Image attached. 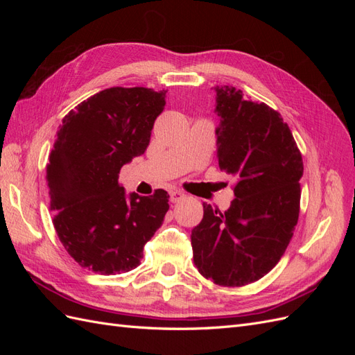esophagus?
Wrapping results in <instances>:
<instances>
[{
    "instance_id": "obj_1",
    "label": "esophagus",
    "mask_w": 355,
    "mask_h": 355,
    "mask_svg": "<svg viewBox=\"0 0 355 355\" xmlns=\"http://www.w3.org/2000/svg\"><path fill=\"white\" fill-rule=\"evenodd\" d=\"M184 197H185V194L180 189H171L170 191V200H171V202H178Z\"/></svg>"
}]
</instances>
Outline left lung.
I'll list each match as a JSON object with an SVG mask.
<instances>
[{
	"label": "left lung",
	"instance_id": "8db88e82",
	"mask_svg": "<svg viewBox=\"0 0 355 355\" xmlns=\"http://www.w3.org/2000/svg\"><path fill=\"white\" fill-rule=\"evenodd\" d=\"M214 90L219 167L237 179L235 198L227 211L202 202L204 216L191 244L204 278L241 287L270 272L293 237L304 161L280 112L232 85Z\"/></svg>",
	"mask_w": 355,
	"mask_h": 355
}]
</instances>
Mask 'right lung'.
I'll use <instances>...</instances> for the list:
<instances>
[{
    "mask_svg": "<svg viewBox=\"0 0 355 355\" xmlns=\"http://www.w3.org/2000/svg\"><path fill=\"white\" fill-rule=\"evenodd\" d=\"M164 105V90L111 87L62 120L47 164L50 210L65 250L89 271L114 275L135 270L144 245L164 220V189L127 198L118 182L121 167L145 153Z\"/></svg>",
    "mask_w": 355,
    "mask_h": 355,
    "instance_id": "1",
    "label": "right lung"
}]
</instances>
